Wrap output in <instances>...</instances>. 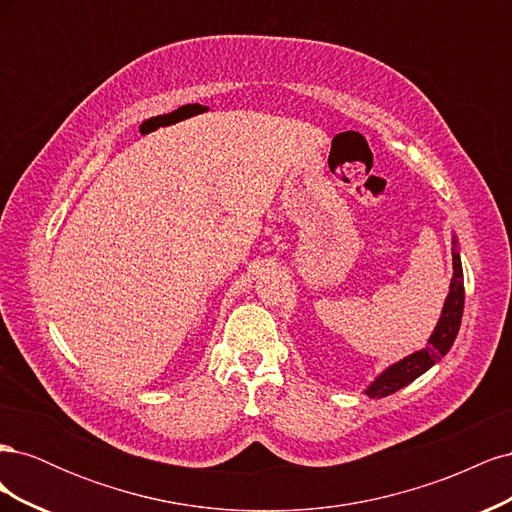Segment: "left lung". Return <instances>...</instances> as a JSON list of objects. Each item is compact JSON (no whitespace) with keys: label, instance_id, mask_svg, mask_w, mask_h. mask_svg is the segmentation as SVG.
Instances as JSON below:
<instances>
[{"label":"left lung","instance_id":"obj_1","mask_svg":"<svg viewBox=\"0 0 512 512\" xmlns=\"http://www.w3.org/2000/svg\"><path fill=\"white\" fill-rule=\"evenodd\" d=\"M453 271L455 273H453L451 292H448L442 318L438 322L436 331H433L429 344L423 350L410 354L408 359L399 361L393 367L386 369L384 374L367 389L369 397H386L399 389H404L406 384L425 374L433 363L440 361L448 352V348L453 346L459 324H461V316H463V271H461V260L457 252H453Z\"/></svg>","mask_w":512,"mask_h":512}]
</instances>
